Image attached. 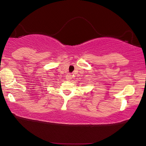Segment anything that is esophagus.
Returning <instances> with one entry per match:
<instances>
[{
  "mask_svg": "<svg viewBox=\"0 0 146 146\" xmlns=\"http://www.w3.org/2000/svg\"><path fill=\"white\" fill-rule=\"evenodd\" d=\"M66 80H70L71 79V75H70V74H68V75H66Z\"/></svg>",
  "mask_w": 146,
  "mask_h": 146,
  "instance_id": "obj_1",
  "label": "esophagus"
}]
</instances>
